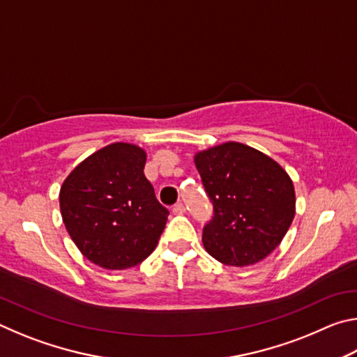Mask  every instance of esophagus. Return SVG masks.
<instances>
[{
  "label": "esophagus",
  "instance_id": "obj_1",
  "mask_svg": "<svg viewBox=\"0 0 357 357\" xmlns=\"http://www.w3.org/2000/svg\"><path fill=\"white\" fill-rule=\"evenodd\" d=\"M173 214H176V215H183L184 213H185V206H184V204L183 203H176V204H174V206H173Z\"/></svg>",
  "mask_w": 357,
  "mask_h": 357
}]
</instances>
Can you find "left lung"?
<instances>
[{
	"mask_svg": "<svg viewBox=\"0 0 357 357\" xmlns=\"http://www.w3.org/2000/svg\"><path fill=\"white\" fill-rule=\"evenodd\" d=\"M193 162L214 204L203 245L227 266H249L271 255L296 214L293 181L273 157L239 142L198 151Z\"/></svg>",
	"mask_w": 357,
	"mask_h": 357,
	"instance_id": "obj_1",
	"label": "left lung"
}]
</instances>
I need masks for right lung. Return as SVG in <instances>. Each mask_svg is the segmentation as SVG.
<instances>
[{
	"instance_id": "add662e5",
	"label": "right lung",
	"mask_w": 357,
	"mask_h": 357,
	"mask_svg": "<svg viewBox=\"0 0 357 357\" xmlns=\"http://www.w3.org/2000/svg\"><path fill=\"white\" fill-rule=\"evenodd\" d=\"M146 151L116 142L80 162L59 189V209L84 258L110 271L134 268L154 252L168 219L143 173Z\"/></svg>"
}]
</instances>
